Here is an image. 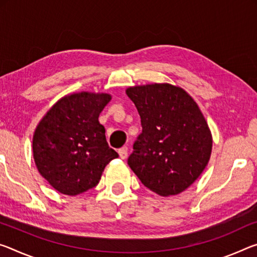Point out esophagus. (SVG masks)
Wrapping results in <instances>:
<instances>
[{
	"mask_svg": "<svg viewBox=\"0 0 257 257\" xmlns=\"http://www.w3.org/2000/svg\"><path fill=\"white\" fill-rule=\"evenodd\" d=\"M117 152H119V156H120L122 160H124V159L128 157V148H127V146H124V148H121L119 151H117Z\"/></svg>",
	"mask_w": 257,
	"mask_h": 257,
	"instance_id": "esophagus-1",
	"label": "esophagus"
}]
</instances>
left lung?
Returning a JSON list of instances; mask_svg holds the SVG:
<instances>
[{"label": "left lung", "instance_id": "8db88e82", "mask_svg": "<svg viewBox=\"0 0 257 257\" xmlns=\"http://www.w3.org/2000/svg\"><path fill=\"white\" fill-rule=\"evenodd\" d=\"M125 93L143 128L128 158L129 167L154 193L180 194L198 180L210 159L213 137L205 116L177 85H135Z\"/></svg>", "mask_w": 257, "mask_h": 257}]
</instances>
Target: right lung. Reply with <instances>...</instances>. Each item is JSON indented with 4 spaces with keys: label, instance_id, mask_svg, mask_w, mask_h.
<instances>
[{
    "label": "right lung",
    "instance_id": "right-lung-1",
    "mask_svg": "<svg viewBox=\"0 0 257 257\" xmlns=\"http://www.w3.org/2000/svg\"><path fill=\"white\" fill-rule=\"evenodd\" d=\"M112 96L81 91L52 105L36 125L33 158L39 173L58 192L76 195L95 187L109 161L119 157L98 116Z\"/></svg>",
    "mask_w": 257,
    "mask_h": 257
}]
</instances>
